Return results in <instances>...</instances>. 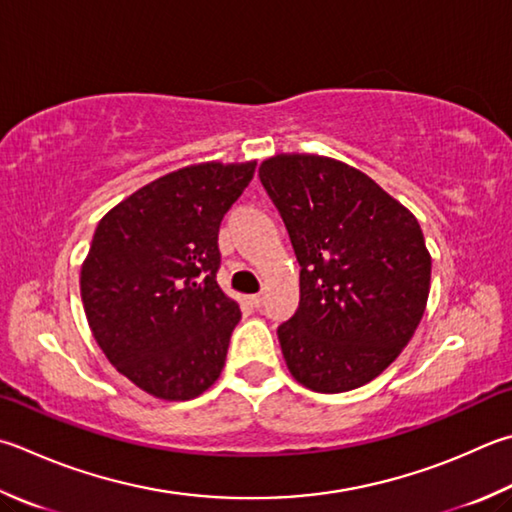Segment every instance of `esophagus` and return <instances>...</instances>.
<instances>
[{
  "label": "esophagus",
  "mask_w": 512,
  "mask_h": 512,
  "mask_svg": "<svg viewBox=\"0 0 512 512\" xmlns=\"http://www.w3.org/2000/svg\"><path fill=\"white\" fill-rule=\"evenodd\" d=\"M248 302L253 304V306H257V309H259V306L264 304V295H262V293H257V295H250V297H248Z\"/></svg>",
  "instance_id": "obj_1"
}]
</instances>
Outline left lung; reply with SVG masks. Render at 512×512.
I'll list each match as a JSON object with an SVG mask.
<instances>
[{
    "label": "left lung",
    "instance_id": "8db88e82",
    "mask_svg": "<svg viewBox=\"0 0 512 512\" xmlns=\"http://www.w3.org/2000/svg\"><path fill=\"white\" fill-rule=\"evenodd\" d=\"M300 262V306L277 327L286 367L320 394L362 387L421 322L432 257L416 217L356 167L315 154L259 165Z\"/></svg>",
    "mask_w": 512,
    "mask_h": 512
}]
</instances>
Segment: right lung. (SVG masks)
Returning <instances> with one entry per match:
<instances>
[{"label": "right lung", "mask_w": 512, "mask_h": 512, "mask_svg": "<svg viewBox=\"0 0 512 512\" xmlns=\"http://www.w3.org/2000/svg\"><path fill=\"white\" fill-rule=\"evenodd\" d=\"M250 163L170 172L111 208L80 271L87 322L136 387L190 401L226 365L239 304L221 291L219 226L255 174Z\"/></svg>", "instance_id": "add662e5"}]
</instances>
